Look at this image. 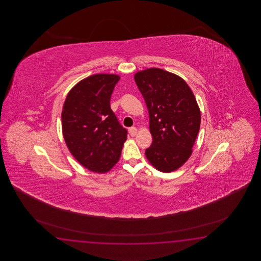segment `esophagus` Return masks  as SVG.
Returning a JSON list of instances; mask_svg holds the SVG:
<instances>
[{
  "instance_id": "1",
  "label": "esophagus",
  "mask_w": 261,
  "mask_h": 261,
  "mask_svg": "<svg viewBox=\"0 0 261 261\" xmlns=\"http://www.w3.org/2000/svg\"><path fill=\"white\" fill-rule=\"evenodd\" d=\"M137 128H135V127H132V128H128V133L130 134V136H135L136 134H137Z\"/></svg>"
}]
</instances>
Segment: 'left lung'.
Masks as SVG:
<instances>
[{
  "label": "left lung",
  "mask_w": 261,
  "mask_h": 261,
  "mask_svg": "<svg viewBox=\"0 0 261 261\" xmlns=\"http://www.w3.org/2000/svg\"><path fill=\"white\" fill-rule=\"evenodd\" d=\"M134 79L149 113L153 141L145 155L159 171H175L189 160L200 130L194 94L182 78L158 68L137 72Z\"/></svg>",
  "instance_id": "obj_1"
}]
</instances>
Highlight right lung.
Instances as JSON below:
<instances>
[{
  "mask_svg": "<svg viewBox=\"0 0 261 261\" xmlns=\"http://www.w3.org/2000/svg\"><path fill=\"white\" fill-rule=\"evenodd\" d=\"M120 77L94 74L76 84L63 106L62 133L75 160L92 172H106L117 163L128 132L112 111L110 100Z\"/></svg>",
  "mask_w": 261,
  "mask_h": 261,
  "instance_id": "obj_1",
  "label": "right lung"
}]
</instances>
